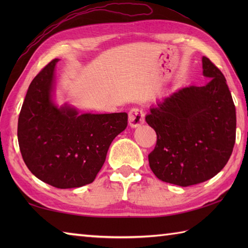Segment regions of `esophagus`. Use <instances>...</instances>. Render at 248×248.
I'll return each instance as SVG.
<instances>
[{"mask_svg":"<svg viewBox=\"0 0 248 248\" xmlns=\"http://www.w3.org/2000/svg\"><path fill=\"white\" fill-rule=\"evenodd\" d=\"M144 112L143 109L139 108H133L129 112V124L132 128L140 127V124H144Z\"/></svg>","mask_w":248,"mask_h":248,"instance_id":"esophagus-1","label":"esophagus"}]
</instances>
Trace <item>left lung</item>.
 <instances>
[{"label":"left lung","mask_w":248,"mask_h":248,"mask_svg":"<svg viewBox=\"0 0 248 248\" xmlns=\"http://www.w3.org/2000/svg\"><path fill=\"white\" fill-rule=\"evenodd\" d=\"M204 86L179 89L156 102L146 121L156 133L149 166L160 180L189 186L223 170L235 143V107L226 78L202 57Z\"/></svg>","instance_id":"obj_1"}]
</instances>
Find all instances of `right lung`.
Listing matches in <instances>:
<instances>
[{
	"mask_svg": "<svg viewBox=\"0 0 248 248\" xmlns=\"http://www.w3.org/2000/svg\"><path fill=\"white\" fill-rule=\"evenodd\" d=\"M57 59L30 84L18 120L23 161L41 181L57 188L92 183L113 140L127 128L128 114H82L51 100Z\"/></svg>",
	"mask_w": 248,
	"mask_h": 248,
	"instance_id": "obj_1",
	"label": "right lung"
}]
</instances>
